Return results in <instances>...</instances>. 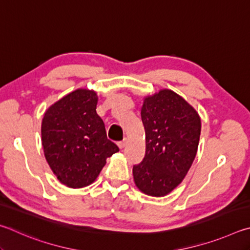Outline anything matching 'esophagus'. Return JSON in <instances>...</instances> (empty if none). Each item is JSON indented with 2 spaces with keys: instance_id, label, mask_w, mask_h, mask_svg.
<instances>
[{
  "instance_id": "34e87169",
  "label": "esophagus",
  "mask_w": 250,
  "mask_h": 250,
  "mask_svg": "<svg viewBox=\"0 0 250 250\" xmlns=\"http://www.w3.org/2000/svg\"><path fill=\"white\" fill-rule=\"evenodd\" d=\"M117 145H118V147L121 148V149H123V148H124V147L126 146V139H123V141L118 142Z\"/></svg>"
}]
</instances>
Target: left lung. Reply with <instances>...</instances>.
<instances>
[{
	"label": "left lung",
	"instance_id": "8db88e82",
	"mask_svg": "<svg viewBox=\"0 0 250 250\" xmlns=\"http://www.w3.org/2000/svg\"><path fill=\"white\" fill-rule=\"evenodd\" d=\"M141 114L146 154L133 167L134 182L143 193L159 198L176 189L193 164L201 118L192 105L169 89L144 98Z\"/></svg>",
	"mask_w": 250,
	"mask_h": 250
}]
</instances>
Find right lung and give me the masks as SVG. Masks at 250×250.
<instances>
[{
  "label": "right lung",
  "instance_id": "obj_1",
  "mask_svg": "<svg viewBox=\"0 0 250 250\" xmlns=\"http://www.w3.org/2000/svg\"><path fill=\"white\" fill-rule=\"evenodd\" d=\"M98 94L78 89L48 107L42 122L43 154L57 179L69 188L90 186L118 147L107 139Z\"/></svg>",
  "mask_w": 250,
  "mask_h": 250
}]
</instances>
